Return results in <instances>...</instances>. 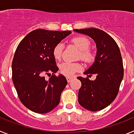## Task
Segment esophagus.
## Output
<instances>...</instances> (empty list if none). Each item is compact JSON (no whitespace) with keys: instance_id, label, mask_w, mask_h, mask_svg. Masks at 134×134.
Segmentation results:
<instances>
[{"instance_id":"obj_1","label":"esophagus","mask_w":134,"mask_h":134,"mask_svg":"<svg viewBox=\"0 0 134 134\" xmlns=\"http://www.w3.org/2000/svg\"><path fill=\"white\" fill-rule=\"evenodd\" d=\"M73 79H74V77H73V76H67V77H66L67 81H68V82H70Z\"/></svg>"}]
</instances>
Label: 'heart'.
<instances>
[{"instance_id":"heart-1","label":"heart","mask_w":134,"mask_h":134,"mask_svg":"<svg viewBox=\"0 0 134 134\" xmlns=\"http://www.w3.org/2000/svg\"><path fill=\"white\" fill-rule=\"evenodd\" d=\"M71 42L80 49L79 54V58L83 60L86 63H91L94 59V53L90 49L91 41L86 37L79 35L73 37ZM64 45L63 43H58L53 48V56L56 60H61L63 54ZM60 72L66 76H70L74 74L76 72L82 70L83 66L79 62H64L59 66Z\"/></svg>"}]
</instances>
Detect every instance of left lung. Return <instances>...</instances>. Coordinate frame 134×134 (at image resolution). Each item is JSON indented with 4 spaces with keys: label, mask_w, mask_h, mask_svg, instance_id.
<instances>
[{
    "label": "left lung",
    "mask_w": 134,
    "mask_h": 134,
    "mask_svg": "<svg viewBox=\"0 0 134 134\" xmlns=\"http://www.w3.org/2000/svg\"><path fill=\"white\" fill-rule=\"evenodd\" d=\"M74 31L91 37L95 41L97 49L94 62L84 72L97 74L95 80L77 78L82 84L79 91V103L87 110L100 111L113 102L119 92L124 77L121 54L115 41L104 31L96 28Z\"/></svg>",
    "instance_id": "left-lung-1"
}]
</instances>
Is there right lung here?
Here are the masks:
<instances>
[{"label":"right lung","instance_id":"right-lung-1","mask_svg":"<svg viewBox=\"0 0 134 134\" xmlns=\"http://www.w3.org/2000/svg\"><path fill=\"white\" fill-rule=\"evenodd\" d=\"M71 33L38 29L27 34L17 46L12 62V80L21 102L31 111L48 113L60 103L67 80L62 74L55 75L58 68L52 51ZM46 75L51 76L48 81Z\"/></svg>","mask_w":134,"mask_h":134}]
</instances>
